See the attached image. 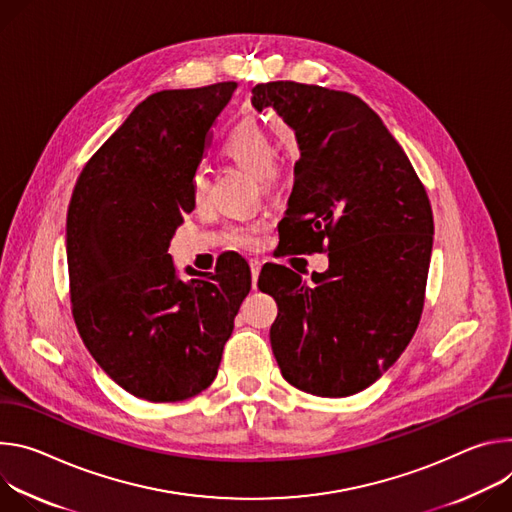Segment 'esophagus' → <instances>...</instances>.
Segmentation results:
<instances>
[{"label": "esophagus", "mask_w": 512, "mask_h": 512, "mask_svg": "<svg viewBox=\"0 0 512 512\" xmlns=\"http://www.w3.org/2000/svg\"><path fill=\"white\" fill-rule=\"evenodd\" d=\"M260 260H250V270H252V287L256 289V282H258V276H260Z\"/></svg>", "instance_id": "1"}]
</instances>
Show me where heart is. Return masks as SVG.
Returning <instances> with one entry per match:
<instances>
[{
    "instance_id": "heart-1",
    "label": "heart",
    "mask_w": 512,
    "mask_h": 512,
    "mask_svg": "<svg viewBox=\"0 0 512 512\" xmlns=\"http://www.w3.org/2000/svg\"><path fill=\"white\" fill-rule=\"evenodd\" d=\"M221 150L227 158H232L236 164L246 168L248 173L262 179L266 187L274 185L276 181V142L272 134L254 118H246L236 124L230 134L225 136ZM209 179L203 168H197L191 177V193L197 203L207 197ZM260 227L258 225H242L234 230V242L244 248H254L258 244Z\"/></svg>"
}]
</instances>
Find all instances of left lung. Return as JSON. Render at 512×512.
Returning <instances> with one entry per match:
<instances>
[{
  "mask_svg": "<svg viewBox=\"0 0 512 512\" xmlns=\"http://www.w3.org/2000/svg\"><path fill=\"white\" fill-rule=\"evenodd\" d=\"M252 105L274 109L301 150L280 221L289 244L329 250L315 287L278 264L260 272L258 287L278 305L272 354L299 390L356 394L399 360L419 325L433 248L429 197L360 97L272 81L252 89Z\"/></svg>",
  "mask_w": 512,
  "mask_h": 512,
  "instance_id": "8db88e82",
  "label": "left lung"
}]
</instances>
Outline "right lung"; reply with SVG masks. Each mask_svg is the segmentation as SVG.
Wrapping results in <instances>:
<instances>
[{"mask_svg":"<svg viewBox=\"0 0 512 512\" xmlns=\"http://www.w3.org/2000/svg\"><path fill=\"white\" fill-rule=\"evenodd\" d=\"M236 83L146 97L91 156L67 213L73 317L101 370L150 403H177L217 376L252 278L244 258L211 276L168 254L193 211L191 177Z\"/></svg>","mask_w":512,"mask_h":512,"instance_id":"right-lung-1","label":"right lung"}]
</instances>
